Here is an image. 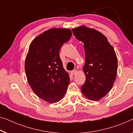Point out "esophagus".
Segmentation results:
<instances>
[{"instance_id": "1", "label": "esophagus", "mask_w": 133, "mask_h": 133, "mask_svg": "<svg viewBox=\"0 0 133 133\" xmlns=\"http://www.w3.org/2000/svg\"><path fill=\"white\" fill-rule=\"evenodd\" d=\"M77 73V71L76 70H73L71 72V75H72V76H74V75H76Z\"/></svg>"}]
</instances>
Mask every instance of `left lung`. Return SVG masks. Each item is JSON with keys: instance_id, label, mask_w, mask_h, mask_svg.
Wrapping results in <instances>:
<instances>
[{"instance_id": "obj_1", "label": "left lung", "mask_w": 133, "mask_h": 133, "mask_svg": "<svg viewBox=\"0 0 133 133\" xmlns=\"http://www.w3.org/2000/svg\"><path fill=\"white\" fill-rule=\"evenodd\" d=\"M75 37L84 44L86 82L81 87L84 97L98 101L108 94L117 76L118 60L113 47L103 34L82 25L72 29Z\"/></svg>"}]
</instances>
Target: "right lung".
<instances>
[{"label":"right lung","mask_w":133,"mask_h":133,"mask_svg":"<svg viewBox=\"0 0 133 133\" xmlns=\"http://www.w3.org/2000/svg\"><path fill=\"white\" fill-rule=\"evenodd\" d=\"M71 35L69 29H50L35 38L29 47L24 65L27 79L34 93L49 103L62 99L70 83L59 50Z\"/></svg>","instance_id":"obj_1"}]
</instances>
